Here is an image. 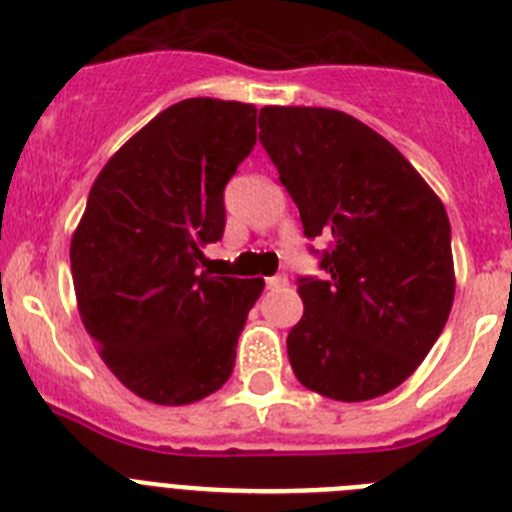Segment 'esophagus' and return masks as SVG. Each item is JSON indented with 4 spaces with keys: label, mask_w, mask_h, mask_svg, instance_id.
Here are the masks:
<instances>
[{
    "label": "esophagus",
    "mask_w": 512,
    "mask_h": 512,
    "mask_svg": "<svg viewBox=\"0 0 512 512\" xmlns=\"http://www.w3.org/2000/svg\"><path fill=\"white\" fill-rule=\"evenodd\" d=\"M266 287H269V289L287 287V277H269V279H266Z\"/></svg>",
    "instance_id": "esophagus-1"
}]
</instances>
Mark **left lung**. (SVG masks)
<instances>
[{
	"mask_svg": "<svg viewBox=\"0 0 512 512\" xmlns=\"http://www.w3.org/2000/svg\"><path fill=\"white\" fill-rule=\"evenodd\" d=\"M259 128L305 235L330 238L328 279L297 287L292 372L338 402L387 395L428 356L454 305L446 207L390 140L346 112L269 104Z\"/></svg>",
	"mask_w": 512,
	"mask_h": 512,
	"instance_id": "left-lung-1",
	"label": "left lung"
}]
</instances>
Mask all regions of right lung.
Wrapping results in <instances>:
<instances>
[{"label": "right lung", "instance_id": "right-lung-1", "mask_svg": "<svg viewBox=\"0 0 512 512\" xmlns=\"http://www.w3.org/2000/svg\"><path fill=\"white\" fill-rule=\"evenodd\" d=\"M253 143V104H171L104 164L71 235L81 323L107 369L153 405L197 402L233 374L264 279L212 277L200 264Z\"/></svg>", "mask_w": 512, "mask_h": 512}]
</instances>
